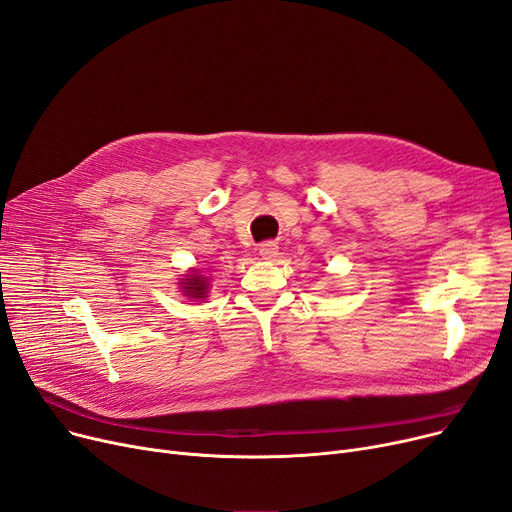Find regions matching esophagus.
Instances as JSON below:
<instances>
[{
  "label": "esophagus",
  "instance_id": "1",
  "mask_svg": "<svg viewBox=\"0 0 512 512\" xmlns=\"http://www.w3.org/2000/svg\"><path fill=\"white\" fill-rule=\"evenodd\" d=\"M258 254H260L264 260H273V258L279 254V246H277L275 241H264V243H260Z\"/></svg>",
  "mask_w": 512,
  "mask_h": 512
}]
</instances>
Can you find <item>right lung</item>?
Segmentation results:
<instances>
[{"label":"right lung","instance_id":"obj_1","mask_svg":"<svg viewBox=\"0 0 512 512\" xmlns=\"http://www.w3.org/2000/svg\"><path fill=\"white\" fill-rule=\"evenodd\" d=\"M181 291L183 296L193 298V300H204L208 298V277H202L200 271H191L189 275H185V279H181Z\"/></svg>","mask_w":512,"mask_h":512}]
</instances>
